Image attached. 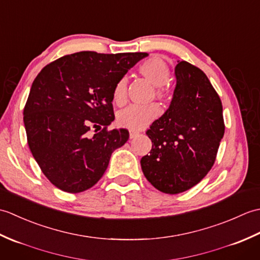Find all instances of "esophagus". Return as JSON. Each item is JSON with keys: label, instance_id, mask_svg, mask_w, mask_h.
<instances>
[{"label": "esophagus", "instance_id": "esophagus-1", "mask_svg": "<svg viewBox=\"0 0 260 260\" xmlns=\"http://www.w3.org/2000/svg\"><path fill=\"white\" fill-rule=\"evenodd\" d=\"M139 135H140L139 132H136V131H129V139H131V140L134 139V137H136V136H139Z\"/></svg>", "mask_w": 260, "mask_h": 260}]
</instances>
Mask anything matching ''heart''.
I'll use <instances>...</instances> for the list:
<instances>
[{
	"label": "heart",
	"mask_w": 260,
	"mask_h": 260,
	"mask_svg": "<svg viewBox=\"0 0 260 260\" xmlns=\"http://www.w3.org/2000/svg\"><path fill=\"white\" fill-rule=\"evenodd\" d=\"M139 73L145 79L153 84L155 87V97L163 103L170 99V92L164 87L170 78V69L168 63L161 57L154 56L144 60L139 66ZM127 84L126 79L121 78L116 82L112 98L113 102L121 106L126 103L127 99ZM161 109L157 104L150 105H132L127 108L120 110L117 114V125L126 129L140 131L151 124L152 121L158 117Z\"/></svg>",
	"instance_id": "heart-1"
}]
</instances>
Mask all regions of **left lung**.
<instances>
[{
	"instance_id": "1",
	"label": "left lung",
	"mask_w": 260,
	"mask_h": 260,
	"mask_svg": "<svg viewBox=\"0 0 260 260\" xmlns=\"http://www.w3.org/2000/svg\"><path fill=\"white\" fill-rule=\"evenodd\" d=\"M174 71L172 102L147 129L152 150L141 159L147 181L168 194L191 189L208 174L224 134L222 104L206 74L186 61Z\"/></svg>"
}]
</instances>
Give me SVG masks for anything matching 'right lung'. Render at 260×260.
<instances>
[{
	"label": "right lung",
	"mask_w": 260,
	"mask_h": 260,
	"mask_svg": "<svg viewBox=\"0 0 260 260\" xmlns=\"http://www.w3.org/2000/svg\"><path fill=\"white\" fill-rule=\"evenodd\" d=\"M147 56L80 51L54 60L36 77L23 110L27 144L58 189L79 193L95 185L112 153L128 140L125 128L107 129L115 119L113 88Z\"/></svg>",
	"instance_id": "right-lung-1"
}]
</instances>
